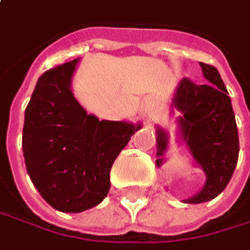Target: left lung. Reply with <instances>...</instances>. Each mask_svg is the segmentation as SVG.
Here are the masks:
<instances>
[{"instance_id":"1","label":"left lung","mask_w":250,"mask_h":250,"mask_svg":"<svg viewBox=\"0 0 250 250\" xmlns=\"http://www.w3.org/2000/svg\"><path fill=\"white\" fill-rule=\"evenodd\" d=\"M199 65L208 83L196 84L183 77L171 104L180 111V138L207 176L201 192L185 199L186 204H202L218 196L229 185L239 158V133L229 92L214 65ZM157 142L160 167L168 146V135L161 127L157 129Z\"/></svg>"}]
</instances>
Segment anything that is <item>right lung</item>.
Wrapping results in <instances>:
<instances>
[{"label":"right lung","mask_w":250,"mask_h":250,"mask_svg":"<svg viewBox=\"0 0 250 250\" xmlns=\"http://www.w3.org/2000/svg\"><path fill=\"white\" fill-rule=\"evenodd\" d=\"M77 62L45 71L24 111L27 174L41 196L61 212H82L104 201L115 158L142 127L87 114L71 92Z\"/></svg>","instance_id":"obj_1"}]
</instances>
